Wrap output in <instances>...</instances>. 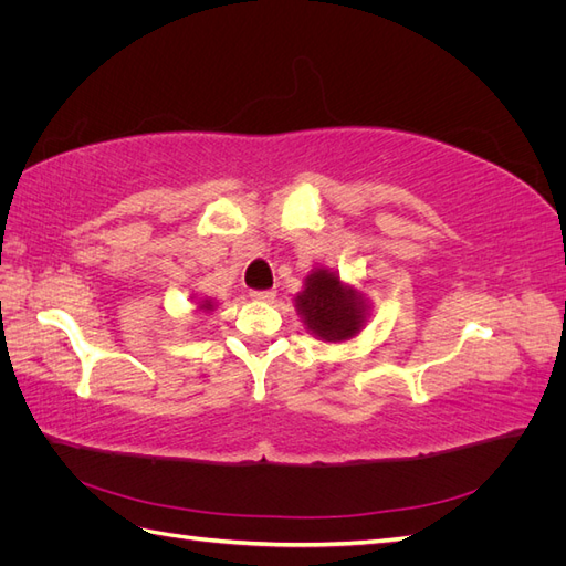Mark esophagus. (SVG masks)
<instances>
[{
  "mask_svg": "<svg viewBox=\"0 0 566 566\" xmlns=\"http://www.w3.org/2000/svg\"><path fill=\"white\" fill-rule=\"evenodd\" d=\"M250 297L260 300V302H271L273 297H276V293H273V290H252Z\"/></svg>",
  "mask_w": 566,
  "mask_h": 566,
  "instance_id": "1",
  "label": "esophagus"
}]
</instances>
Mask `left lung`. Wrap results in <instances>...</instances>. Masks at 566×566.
Instances as JSON below:
<instances>
[{
  "instance_id": "left-lung-1",
  "label": "left lung",
  "mask_w": 566,
  "mask_h": 566,
  "mask_svg": "<svg viewBox=\"0 0 566 566\" xmlns=\"http://www.w3.org/2000/svg\"><path fill=\"white\" fill-rule=\"evenodd\" d=\"M297 312L304 325L325 342H342L354 337L366 321V300L354 287L342 281L328 269L310 273L304 290L295 297Z\"/></svg>"
}]
</instances>
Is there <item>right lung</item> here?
<instances>
[{
  "instance_id": "1",
  "label": "right lung",
  "mask_w": 566,
  "mask_h": 566,
  "mask_svg": "<svg viewBox=\"0 0 566 566\" xmlns=\"http://www.w3.org/2000/svg\"><path fill=\"white\" fill-rule=\"evenodd\" d=\"M200 310H205V312H208V310H212V302H210V300H202V304H200Z\"/></svg>"
}]
</instances>
